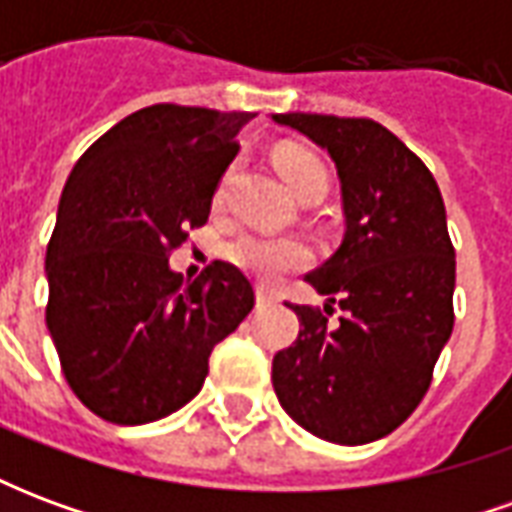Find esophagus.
<instances>
[{
    "label": "esophagus",
    "instance_id": "esophagus-1",
    "mask_svg": "<svg viewBox=\"0 0 512 512\" xmlns=\"http://www.w3.org/2000/svg\"><path fill=\"white\" fill-rule=\"evenodd\" d=\"M257 307H268V304H274V293L266 288H257Z\"/></svg>",
    "mask_w": 512,
    "mask_h": 512
}]
</instances>
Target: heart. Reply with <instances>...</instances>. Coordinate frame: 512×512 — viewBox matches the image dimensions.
<instances>
[{
	"mask_svg": "<svg viewBox=\"0 0 512 512\" xmlns=\"http://www.w3.org/2000/svg\"><path fill=\"white\" fill-rule=\"evenodd\" d=\"M274 167L296 197L310 189H326V169L318 156H312L304 147L279 145L274 150ZM224 257L252 277L274 279L282 271L304 266L310 260V252L307 246L290 238H263V235L244 233L224 246Z\"/></svg>",
	"mask_w": 512,
	"mask_h": 512,
	"instance_id": "heart-1",
	"label": "heart"
}]
</instances>
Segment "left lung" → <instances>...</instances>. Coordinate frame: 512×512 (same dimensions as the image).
<instances>
[{"mask_svg": "<svg viewBox=\"0 0 512 512\" xmlns=\"http://www.w3.org/2000/svg\"><path fill=\"white\" fill-rule=\"evenodd\" d=\"M334 161L343 194L340 249L307 282L326 296L299 315L296 343L271 381L301 428L334 444H367L403 425L425 397L452 334L455 249L430 169L389 128L365 117L271 115ZM337 300L346 315L328 323Z\"/></svg>", "mask_w": 512, "mask_h": 512, "instance_id": "8db88e82", "label": "left lung"}]
</instances>
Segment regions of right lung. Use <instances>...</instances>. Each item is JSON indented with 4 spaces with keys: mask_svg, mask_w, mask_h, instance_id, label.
Masks as SVG:
<instances>
[{
    "mask_svg": "<svg viewBox=\"0 0 512 512\" xmlns=\"http://www.w3.org/2000/svg\"><path fill=\"white\" fill-rule=\"evenodd\" d=\"M252 112L145 106L87 147L65 183L46 252L49 326L73 395L115 425L189 403L213 345L255 307L252 282L216 260L194 282L169 252L211 213Z\"/></svg>",
    "mask_w": 512,
    "mask_h": 512,
    "instance_id": "add662e5",
    "label": "right lung"
}]
</instances>
